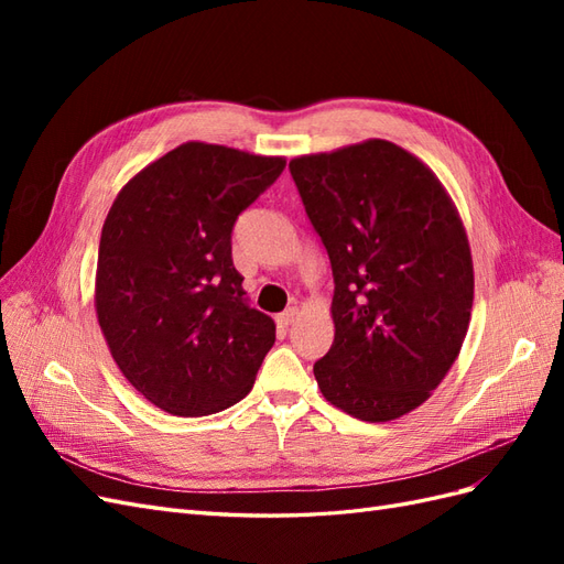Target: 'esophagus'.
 Segmentation results:
<instances>
[{"instance_id": "obj_1", "label": "esophagus", "mask_w": 564, "mask_h": 564, "mask_svg": "<svg viewBox=\"0 0 564 564\" xmlns=\"http://www.w3.org/2000/svg\"><path fill=\"white\" fill-rule=\"evenodd\" d=\"M296 308H286L284 313H280L278 315V324H280V327H289V324H292L294 319H296Z\"/></svg>"}]
</instances>
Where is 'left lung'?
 <instances>
[{"label":"left lung","instance_id":"8db88e82","mask_svg":"<svg viewBox=\"0 0 564 564\" xmlns=\"http://www.w3.org/2000/svg\"><path fill=\"white\" fill-rule=\"evenodd\" d=\"M334 275L322 395L362 421L412 412L445 379L473 308L466 230L429 166L365 141L289 162Z\"/></svg>","mask_w":564,"mask_h":564}]
</instances>
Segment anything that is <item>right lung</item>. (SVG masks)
<instances>
[{
    "mask_svg": "<svg viewBox=\"0 0 564 564\" xmlns=\"http://www.w3.org/2000/svg\"><path fill=\"white\" fill-rule=\"evenodd\" d=\"M284 158L183 143L135 174L100 232L96 313L124 379L174 416L240 402L275 344L232 265V228Z\"/></svg>",
    "mask_w": 564,
    "mask_h": 564,
    "instance_id": "obj_1",
    "label": "right lung"
}]
</instances>
